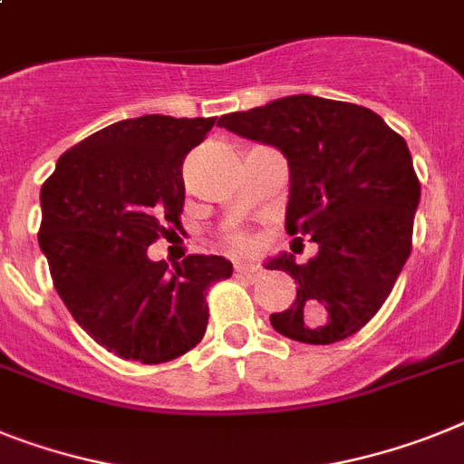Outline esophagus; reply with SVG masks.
<instances>
[{
  "instance_id": "1",
  "label": "esophagus",
  "mask_w": 464,
  "mask_h": 464,
  "mask_svg": "<svg viewBox=\"0 0 464 464\" xmlns=\"http://www.w3.org/2000/svg\"><path fill=\"white\" fill-rule=\"evenodd\" d=\"M236 274L240 276V278H247V280H252V283H255L256 278H259V276H262V271H259V268H255V266H250V264H236Z\"/></svg>"
}]
</instances>
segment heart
Wrapping results in <instances>:
<instances>
[{"instance_id":"1","label":"heart","mask_w":464,"mask_h":464,"mask_svg":"<svg viewBox=\"0 0 464 464\" xmlns=\"http://www.w3.org/2000/svg\"><path fill=\"white\" fill-rule=\"evenodd\" d=\"M226 240H228L233 247H240V250L250 245V238H247V233H245V231H231L228 236H226Z\"/></svg>"}]
</instances>
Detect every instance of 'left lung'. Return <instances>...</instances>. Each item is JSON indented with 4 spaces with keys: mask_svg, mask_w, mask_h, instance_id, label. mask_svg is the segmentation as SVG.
<instances>
[{
    "mask_svg": "<svg viewBox=\"0 0 464 464\" xmlns=\"http://www.w3.org/2000/svg\"><path fill=\"white\" fill-rule=\"evenodd\" d=\"M217 124L285 155V231L318 245L306 264L292 255L268 264L299 285L295 304L271 314L274 330L304 344L356 334L411 256L420 181L403 136L371 108L306 93L231 112Z\"/></svg>",
    "mask_w": 464,
    "mask_h": 464,
    "instance_id": "left-lung-1",
    "label": "left lung"
}]
</instances>
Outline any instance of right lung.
Returning a JSON list of instances; mask_svg holds the SVG:
<instances>
[{
    "mask_svg": "<svg viewBox=\"0 0 464 464\" xmlns=\"http://www.w3.org/2000/svg\"><path fill=\"white\" fill-rule=\"evenodd\" d=\"M217 118L143 115L65 150L42 184L40 247L58 297L84 333L115 356L167 363L208 330V290L231 278L217 255L174 268L148 245L181 224L184 160Z\"/></svg>",
    "mask_w": 464,
    "mask_h": 464,
    "instance_id": "1",
    "label": "right lung"
}]
</instances>
